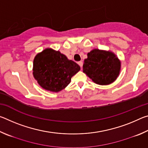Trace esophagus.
<instances>
[{
    "label": "esophagus",
    "instance_id": "34e87169",
    "mask_svg": "<svg viewBox=\"0 0 148 148\" xmlns=\"http://www.w3.org/2000/svg\"><path fill=\"white\" fill-rule=\"evenodd\" d=\"M77 64L79 65L81 68H82V66H83V62H82V61H79L78 62H77Z\"/></svg>",
    "mask_w": 148,
    "mask_h": 148
}]
</instances>
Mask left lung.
Wrapping results in <instances>:
<instances>
[{
    "mask_svg": "<svg viewBox=\"0 0 148 148\" xmlns=\"http://www.w3.org/2000/svg\"><path fill=\"white\" fill-rule=\"evenodd\" d=\"M121 71V61L114 52L93 49L84 60L83 72L94 83L107 86L116 81Z\"/></svg>",
    "mask_w": 148,
    "mask_h": 148,
    "instance_id": "left-lung-1",
    "label": "left lung"
}]
</instances>
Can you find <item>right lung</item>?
Masks as SVG:
<instances>
[{
    "mask_svg": "<svg viewBox=\"0 0 148 148\" xmlns=\"http://www.w3.org/2000/svg\"><path fill=\"white\" fill-rule=\"evenodd\" d=\"M80 66L59 51L47 47L34 57L32 74L42 88L57 92L71 83Z\"/></svg>",
    "mask_w": 148,
    "mask_h": 148,
    "instance_id": "add662e5",
    "label": "right lung"
}]
</instances>
